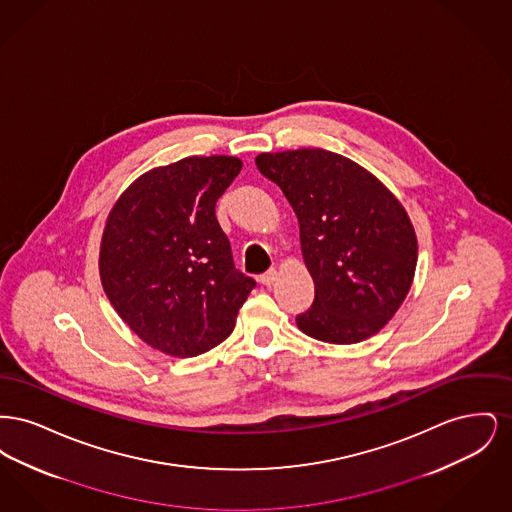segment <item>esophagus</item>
<instances>
[{
	"mask_svg": "<svg viewBox=\"0 0 512 512\" xmlns=\"http://www.w3.org/2000/svg\"><path fill=\"white\" fill-rule=\"evenodd\" d=\"M274 280H276V270H274V268H268L267 272H263V274L259 276V282H261L263 286H272Z\"/></svg>",
	"mask_w": 512,
	"mask_h": 512,
	"instance_id": "esophagus-1",
	"label": "esophagus"
}]
</instances>
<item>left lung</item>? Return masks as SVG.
<instances>
[{"label":"left lung","mask_w":512,"mask_h":512,"mask_svg":"<svg viewBox=\"0 0 512 512\" xmlns=\"http://www.w3.org/2000/svg\"><path fill=\"white\" fill-rule=\"evenodd\" d=\"M255 163L290 201L315 282L297 326L341 345L380 332L411 290L418 257L403 205L376 176L326 149L261 153Z\"/></svg>","instance_id":"left-lung-1"}]
</instances>
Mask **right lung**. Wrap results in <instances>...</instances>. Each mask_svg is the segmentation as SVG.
<instances>
[{
	"mask_svg": "<svg viewBox=\"0 0 512 512\" xmlns=\"http://www.w3.org/2000/svg\"><path fill=\"white\" fill-rule=\"evenodd\" d=\"M240 171L236 157H186L140 176L109 213L99 251L103 290L142 340L172 357L226 340L257 286L234 267L215 215Z\"/></svg>",
	"mask_w": 512,
	"mask_h": 512,
	"instance_id": "right-lung-1",
	"label": "right lung"
}]
</instances>
